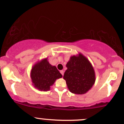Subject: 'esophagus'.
Listing matches in <instances>:
<instances>
[{"label":"esophagus","mask_w":124,"mask_h":124,"mask_svg":"<svg viewBox=\"0 0 124 124\" xmlns=\"http://www.w3.org/2000/svg\"><path fill=\"white\" fill-rule=\"evenodd\" d=\"M60 73L62 74V76H63V75H64V71L63 70H61L60 71Z\"/></svg>","instance_id":"obj_1"}]
</instances>
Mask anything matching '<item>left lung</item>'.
Returning a JSON list of instances; mask_svg holds the SVG:
<instances>
[{
  "mask_svg": "<svg viewBox=\"0 0 124 124\" xmlns=\"http://www.w3.org/2000/svg\"><path fill=\"white\" fill-rule=\"evenodd\" d=\"M63 78L68 89L74 94L85 93L93 85L95 74L91 64L85 56H72L67 64Z\"/></svg>",
  "mask_w": 124,
  "mask_h": 124,
  "instance_id": "left-lung-1",
  "label": "left lung"
}]
</instances>
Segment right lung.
<instances>
[{
  "instance_id": "obj_1",
  "label": "right lung",
  "mask_w": 124,
  "mask_h": 124,
  "mask_svg": "<svg viewBox=\"0 0 124 124\" xmlns=\"http://www.w3.org/2000/svg\"><path fill=\"white\" fill-rule=\"evenodd\" d=\"M31 75L34 86L43 91L50 89L56 79L62 77L56 67L50 65L47 59L33 66Z\"/></svg>"
}]
</instances>
